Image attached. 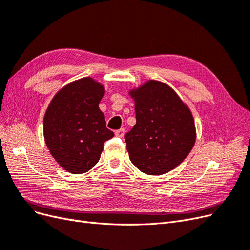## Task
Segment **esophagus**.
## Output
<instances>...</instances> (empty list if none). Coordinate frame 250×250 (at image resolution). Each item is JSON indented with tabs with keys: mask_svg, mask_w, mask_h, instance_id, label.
<instances>
[{
	"mask_svg": "<svg viewBox=\"0 0 250 250\" xmlns=\"http://www.w3.org/2000/svg\"><path fill=\"white\" fill-rule=\"evenodd\" d=\"M116 135L117 137H119V138H122V137H124V133H125V130L123 129V128H121V129H118V130H116Z\"/></svg>",
	"mask_w": 250,
	"mask_h": 250,
	"instance_id": "esophagus-1",
	"label": "esophagus"
}]
</instances>
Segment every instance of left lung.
<instances>
[{
	"mask_svg": "<svg viewBox=\"0 0 250 250\" xmlns=\"http://www.w3.org/2000/svg\"><path fill=\"white\" fill-rule=\"evenodd\" d=\"M137 123L126 133L131 163L148 175H162L176 168L191 152L196 141L191 109L175 90L148 80L129 90Z\"/></svg>",
	"mask_w": 250,
	"mask_h": 250,
	"instance_id": "obj_1",
	"label": "left lung"
}]
</instances>
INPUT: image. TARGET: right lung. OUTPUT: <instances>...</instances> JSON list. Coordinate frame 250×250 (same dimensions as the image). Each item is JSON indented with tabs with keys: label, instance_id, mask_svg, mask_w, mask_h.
<instances>
[{
	"label": "right lung",
	"instance_id": "add662e5",
	"mask_svg": "<svg viewBox=\"0 0 250 250\" xmlns=\"http://www.w3.org/2000/svg\"><path fill=\"white\" fill-rule=\"evenodd\" d=\"M105 87L92 77L75 80L53 97L43 117V138L51 155L70 173L82 174L99 162L106 128L99 103Z\"/></svg>",
	"mask_w": 250,
	"mask_h": 250
}]
</instances>
